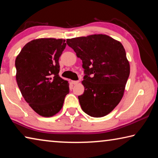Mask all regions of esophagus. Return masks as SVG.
<instances>
[{"mask_svg": "<svg viewBox=\"0 0 158 158\" xmlns=\"http://www.w3.org/2000/svg\"><path fill=\"white\" fill-rule=\"evenodd\" d=\"M79 82V81H72V83H73V84L74 85L77 84Z\"/></svg>", "mask_w": 158, "mask_h": 158, "instance_id": "1", "label": "esophagus"}]
</instances>
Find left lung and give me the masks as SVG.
I'll return each instance as SVG.
<instances>
[{
    "instance_id": "1",
    "label": "left lung",
    "mask_w": 158,
    "mask_h": 158,
    "mask_svg": "<svg viewBox=\"0 0 158 158\" xmlns=\"http://www.w3.org/2000/svg\"><path fill=\"white\" fill-rule=\"evenodd\" d=\"M67 44L82 60L85 90L78 99L92 117L105 116L118 105L130 75V64L121 42L106 35L68 39Z\"/></svg>"
}]
</instances>
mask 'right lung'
<instances>
[{
	"label": "right lung",
	"mask_w": 158,
	"mask_h": 158,
	"mask_svg": "<svg viewBox=\"0 0 158 158\" xmlns=\"http://www.w3.org/2000/svg\"><path fill=\"white\" fill-rule=\"evenodd\" d=\"M65 47L63 39L34 40L16 58L19 89L29 106L42 116L56 114L69 92L68 81L59 76L58 60Z\"/></svg>",
	"instance_id": "right-lung-1"
}]
</instances>
